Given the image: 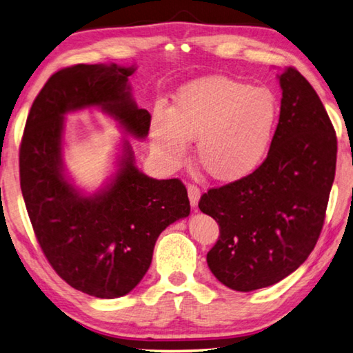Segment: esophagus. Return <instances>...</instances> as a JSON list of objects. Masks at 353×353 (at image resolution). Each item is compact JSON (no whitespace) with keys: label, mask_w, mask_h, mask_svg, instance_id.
<instances>
[{"label":"esophagus","mask_w":353,"mask_h":353,"mask_svg":"<svg viewBox=\"0 0 353 353\" xmlns=\"http://www.w3.org/2000/svg\"><path fill=\"white\" fill-rule=\"evenodd\" d=\"M188 194H189V199H190V205H195L198 204V199L199 196H201V192H199V189L196 188L195 184H189L188 185Z\"/></svg>","instance_id":"obj_1"}]
</instances>
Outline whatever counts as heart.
Segmentation results:
<instances>
[{
    "instance_id": "heart-1",
    "label": "heart",
    "mask_w": 353,
    "mask_h": 353,
    "mask_svg": "<svg viewBox=\"0 0 353 353\" xmlns=\"http://www.w3.org/2000/svg\"><path fill=\"white\" fill-rule=\"evenodd\" d=\"M278 123V103L269 89L214 75L179 89L172 112L158 108L150 124V143L170 169L188 158L189 139H196L201 168L219 181H236L264 161Z\"/></svg>"
}]
</instances>
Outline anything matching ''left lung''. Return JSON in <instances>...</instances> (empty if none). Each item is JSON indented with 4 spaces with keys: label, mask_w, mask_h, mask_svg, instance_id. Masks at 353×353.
Returning a JSON list of instances; mask_svg holds the SVG:
<instances>
[{
    "label": "left lung",
    "mask_w": 353,
    "mask_h": 353,
    "mask_svg": "<svg viewBox=\"0 0 353 353\" xmlns=\"http://www.w3.org/2000/svg\"><path fill=\"white\" fill-rule=\"evenodd\" d=\"M280 119L256 170L201 195L219 225L208 265L219 283L252 292L281 281L320 238L336 168V135L315 89L295 68L280 75Z\"/></svg>",
    "instance_id": "1"
}]
</instances>
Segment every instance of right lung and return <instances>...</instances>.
Returning <instances> with one entry per match:
<instances>
[{"mask_svg":"<svg viewBox=\"0 0 353 353\" xmlns=\"http://www.w3.org/2000/svg\"><path fill=\"white\" fill-rule=\"evenodd\" d=\"M134 68L75 64L53 73L33 101L19 145V183L33 232L53 270L73 289L118 298L148 272L159 234L190 214L181 179L139 172L125 143L114 181L83 196L63 174L68 112L98 105L130 135L144 138L150 114L130 97Z\"/></svg>","mask_w":353,"mask_h":353,"instance_id":"right-lung-1","label":"right lung"}]
</instances>
